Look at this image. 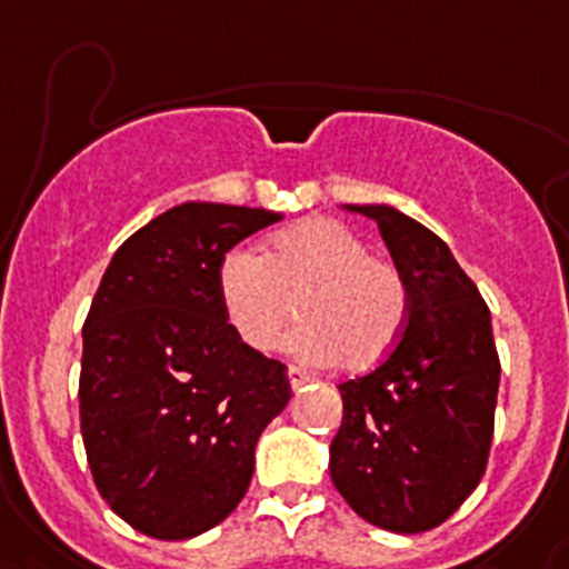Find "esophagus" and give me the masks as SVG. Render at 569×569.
Returning <instances> with one entry per match:
<instances>
[{
	"label": "esophagus",
	"mask_w": 569,
	"mask_h": 569,
	"mask_svg": "<svg viewBox=\"0 0 569 569\" xmlns=\"http://www.w3.org/2000/svg\"><path fill=\"white\" fill-rule=\"evenodd\" d=\"M286 378H289V387L291 389H300L303 387V383H309V375L303 372V369H298V367H289V372H286Z\"/></svg>",
	"instance_id": "obj_1"
}]
</instances>
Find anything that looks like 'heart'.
<instances>
[{
	"label": "heart",
	"mask_w": 569,
	"mask_h": 569,
	"mask_svg": "<svg viewBox=\"0 0 569 569\" xmlns=\"http://www.w3.org/2000/svg\"><path fill=\"white\" fill-rule=\"evenodd\" d=\"M286 349L309 363L375 367L392 352L409 315V286L395 260L332 217H306L269 237L260 257L234 249L217 266V303L237 340L257 355Z\"/></svg>",
	"instance_id": "obj_1"
}]
</instances>
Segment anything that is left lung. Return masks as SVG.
I'll return each mask as SVG.
<instances>
[{"label":"left lung","instance_id":"left-lung-1","mask_svg":"<svg viewBox=\"0 0 569 569\" xmlns=\"http://www.w3.org/2000/svg\"><path fill=\"white\" fill-rule=\"evenodd\" d=\"M372 217L409 286V315L372 372L340 383L343 421L329 472L363 521L427 532L481 481L490 458L501 363L490 309L441 237L392 206Z\"/></svg>","mask_w":569,"mask_h":569}]
</instances>
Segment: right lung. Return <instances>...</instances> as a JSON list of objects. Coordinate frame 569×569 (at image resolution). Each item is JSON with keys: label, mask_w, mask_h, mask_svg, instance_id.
<instances>
[{"label": "right lung", "mask_w": 569, "mask_h": 569, "mask_svg": "<svg viewBox=\"0 0 569 569\" xmlns=\"http://www.w3.org/2000/svg\"><path fill=\"white\" fill-rule=\"evenodd\" d=\"M278 220L182 202L113 251L93 295L79 429L100 496L146 536L182 541L229 518L289 403L283 363L246 349L217 303L226 251Z\"/></svg>", "instance_id": "obj_1"}]
</instances>
